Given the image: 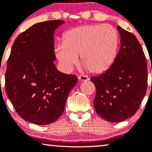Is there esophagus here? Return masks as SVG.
I'll return each instance as SVG.
<instances>
[{
    "instance_id": "esophagus-1",
    "label": "esophagus",
    "mask_w": 152,
    "mask_h": 152,
    "mask_svg": "<svg viewBox=\"0 0 152 152\" xmlns=\"http://www.w3.org/2000/svg\"><path fill=\"white\" fill-rule=\"evenodd\" d=\"M78 80L81 81H87L89 80V78L87 77L86 76H83V75H81L78 76Z\"/></svg>"
}]
</instances>
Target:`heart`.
I'll return each instance as SVG.
<instances>
[{
	"mask_svg": "<svg viewBox=\"0 0 152 152\" xmlns=\"http://www.w3.org/2000/svg\"><path fill=\"white\" fill-rule=\"evenodd\" d=\"M118 35L109 25H84L64 34L63 43L55 47V54L66 72L78 61V56L91 72L102 74L111 67L116 57Z\"/></svg>",
	"mask_w": 152,
	"mask_h": 152,
	"instance_id": "obj_1",
	"label": "heart"
}]
</instances>
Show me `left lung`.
I'll list each match as a JSON object with an SVG mask.
<instances>
[{
    "label": "left lung",
    "instance_id": "1",
    "mask_svg": "<svg viewBox=\"0 0 152 152\" xmlns=\"http://www.w3.org/2000/svg\"><path fill=\"white\" fill-rule=\"evenodd\" d=\"M121 46L111 67L91 78L96 89L94 106L108 121L120 122L139 109L147 88L146 59L142 46L132 33L117 26Z\"/></svg>",
    "mask_w": 152,
    "mask_h": 152
}]
</instances>
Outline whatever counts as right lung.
Here are the masks:
<instances>
[{
    "label": "right lung",
    "mask_w": 152,
    "mask_h": 152,
    "mask_svg": "<svg viewBox=\"0 0 152 152\" xmlns=\"http://www.w3.org/2000/svg\"><path fill=\"white\" fill-rule=\"evenodd\" d=\"M64 20L34 24L15 38L6 71V91L26 121L46 125L64 113L69 92L78 78L63 74L54 64V32Z\"/></svg>",
    "instance_id": "right-lung-1"
}]
</instances>
